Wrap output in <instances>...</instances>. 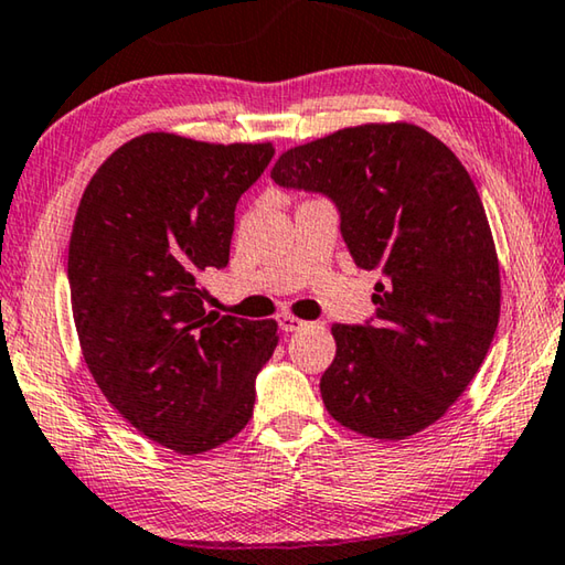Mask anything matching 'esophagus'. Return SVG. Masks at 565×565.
Here are the masks:
<instances>
[{"instance_id":"esophagus-1","label":"esophagus","mask_w":565,"mask_h":565,"mask_svg":"<svg viewBox=\"0 0 565 565\" xmlns=\"http://www.w3.org/2000/svg\"><path fill=\"white\" fill-rule=\"evenodd\" d=\"M277 326H280L282 332H295V330H300L302 326H308V322L300 320V318H292V316H282L280 320H277Z\"/></svg>"}]
</instances>
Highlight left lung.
Masks as SVG:
<instances>
[{
	"label": "left lung",
	"instance_id": "8db88e82",
	"mask_svg": "<svg viewBox=\"0 0 565 565\" xmlns=\"http://www.w3.org/2000/svg\"><path fill=\"white\" fill-rule=\"evenodd\" d=\"M270 178L335 202L355 265L383 273L375 318L332 326L328 413L367 438L425 430L476 377L501 316L493 235L468 170L438 137L391 122L292 147Z\"/></svg>",
	"mask_w": 565,
	"mask_h": 565
}]
</instances>
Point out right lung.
Instances as JSON below:
<instances>
[{
  "label": "right lung",
  "instance_id": "right-lung-1",
  "mask_svg": "<svg viewBox=\"0 0 565 565\" xmlns=\"http://www.w3.org/2000/svg\"><path fill=\"white\" fill-rule=\"evenodd\" d=\"M273 154L147 132L102 162L74 217L67 275L89 373L127 423L182 456L245 428L277 345L275 320L207 312L198 285L227 265L237 200Z\"/></svg>",
  "mask_w": 565,
  "mask_h": 565
}]
</instances>
